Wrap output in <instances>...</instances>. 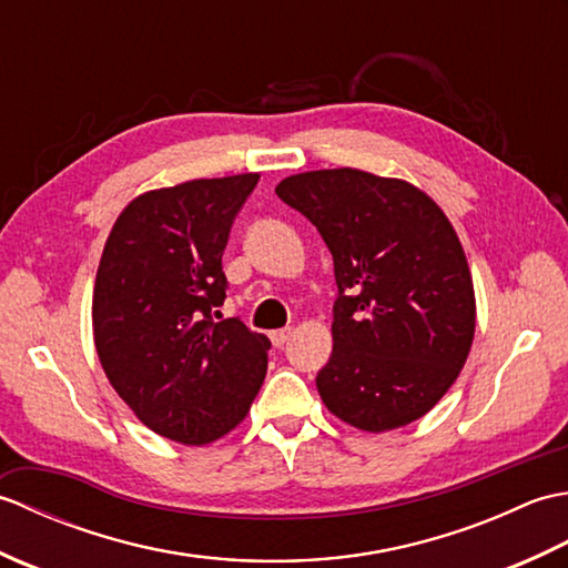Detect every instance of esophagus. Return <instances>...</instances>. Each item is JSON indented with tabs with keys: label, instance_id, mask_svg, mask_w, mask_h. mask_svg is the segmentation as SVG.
I'll return each mask as SVG.
<instances>
[{
	"label": "esophagus",
	"instance_id": "esophagus-1",
	"mask_svg": "<svg viewBox=\"0 0 568 568\" xmlns=\"http://www.w3.org/2000/svg\"><path fill=\"white\" fill-rule=\"evenodd\" d=\"M291 329H275V332H271L268 336H271V342H273V346H277V348H281V346H285L287 344V339H291Z\"/></svg>",
	"mask_w": 568,
	"mask_h": 568
}]
</instances>
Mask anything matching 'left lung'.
<instances>
[{
	"label": "left lung",
	"mask_w": 568,
	"mask_h": 568,
	"mask_svg": "<svg viewBox=\"0 0 568 568\" xmlns=\"http://www.w3.org/2000/svg\"><path fill=\"white\" fill-rule=\"evenodd\" d=\"M332 251L334 352L317 373L332 415L388 432L427 415L462 373L476 332L474 281L452 222L419 187L356 168L281 180Z\"/></svg>",
	"instance_id": "obj_1"
}]
</instances>
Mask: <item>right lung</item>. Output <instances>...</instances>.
<instances>
[{
    "label": "right lung",
    "instance_id": "obj_1",
    "mask_svg": "<svg viewBox=\"0 0 568 568\" xmlns=\"http://www.w3.org/2000/svg\"><path fill=\"white\" fill-rule=\"evenodd\" d=\"M258 173L202 178L131 200L106 239L92 295L100 364L161 437L210 444L244 422L268 336L220 317L222 253Z\"/></svg>",
    "mask_w": 568,
    "mask_h": 568
}]
</instances>
